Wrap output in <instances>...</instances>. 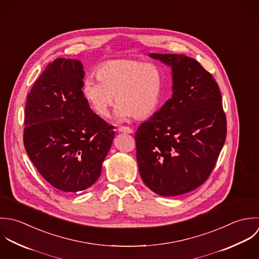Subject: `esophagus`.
<instances>
[{"label":"esophagus","instance_id":"obj_1","mask_svg":"<svg viewBox=\"0 0 259 259\" xmlns=\"http://www.w3.org/2000/svg\"><path fill=\"white\" fill-rule=\"evenodd\" d=\"M118 131H119V132H122V133H128V134H132V133H133V130H132L131 128H129V127H124V126L119 127V128H118Z\"/></svg>","mask_w":259,"mask_h":259}]
</instances>
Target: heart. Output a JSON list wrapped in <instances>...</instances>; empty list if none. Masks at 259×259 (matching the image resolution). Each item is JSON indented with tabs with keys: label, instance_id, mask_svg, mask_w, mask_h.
Here are the masks:
<instances>
[{
	"label": "heart",
	"instance_id": "obj_1",
	"mask_svg": "<svg viewBox=\"0 0 259 259\" xmlns=\"http://www.w3.org/2000/svg\"><path fill=\"white\" fill-rule=\"evenodd\" d=\"M164 72L154 63L134 59L112 60L97 70V78L83 82V95L95 113L106 117L115 101V116L126 120L151 117L159 107L164 89Z\"/></svg>",
	"mask_w": 259,
	"mask_h": 259
}]
</instances>
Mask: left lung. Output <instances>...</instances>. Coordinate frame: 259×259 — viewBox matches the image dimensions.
Wrapping results in <instances>:
<instances>
[{"instance_id": "obj_1", "label": "left lung", "mask_w": 259, "mask_h": 259, "mask_svg": "<svg viewBox=\"0 0 259 259\" xmlns=\"http://www.w3.org/2000/svg\"><path fill=\"white\" fill-rule=\"evenodd\" d=\"M149 57L172 69V97L135 133L144 183L156 194L176 196L203 184L226 138L222 97L212 75L182 54Z\"/></svg>"}]
</instances>
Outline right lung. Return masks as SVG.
I'll return each instance as SVG.
<instances>
[{
    "label": "right lung",
    "mask_w": 259,
    "mask_h": 259,
    "mask_svg": "<svg viewBox=\"0 0 259 259\" xmlns=\"http://www.w3.org/2000/svg\"><path fill=\"white\" fill-rule=\"evenodd\" d=\"M85 72L79 60L48 64L28 94L24 145L53 187L79 192L99 178L115 132L83 95Z\"/></svg>",
    "instance_id": "right-lung-1"
}]
</instances>
